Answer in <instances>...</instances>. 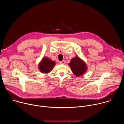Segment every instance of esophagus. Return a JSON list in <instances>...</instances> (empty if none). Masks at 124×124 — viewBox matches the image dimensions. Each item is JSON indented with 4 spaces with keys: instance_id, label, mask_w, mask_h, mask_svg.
Segmentation results:
<instances>
[{
    "instance_id": "34e87169",
    "label": "esophagus",
    "mask_w": 124,
    "mask_h": 124,
    "mask_svg": "<svg viewBox=\"0 0 124 124\" xmlns=\"http://www.w3.org/2000/svg\"><path fill=\"white\" fill-rule=\"evenodd\" d=\"M65 61L64 60H63V61H60V62H59V63H60V64H65Z\"/></svg>"
}]
</instances>
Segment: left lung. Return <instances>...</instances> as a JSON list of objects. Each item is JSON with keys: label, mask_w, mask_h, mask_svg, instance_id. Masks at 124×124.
Returning <instances> with one entry per match:
<instances>
[{"label": "left lung", "mask_w": 124, "mask_h": 124, "mask_svg": "<svg viewBox=\"0 0 124 124\" xmlns=\"http://www.w3.org/2000/svg\"><path fill=\"white\" fill-rule=\"evenodd\" d=\"M69 65L73 73L78 77L85 74L87 70V67L85 62L78 56L70 60Z\"/></svg>", "instance_id": "8db88e82"}]
</instances>
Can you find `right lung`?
<instances>
[{"instance_id": "obj_1", "label": "right lung", "mask_w": 124, "mask_h": 124, "mask_svg": "<svg viewBox=\"0 0 124 124\" xmlns=\"http://www.w3.org/2000/svg\"><path fill=\"white\" fill-rule=\"evenodd\" d=\"M55 62L51 60L49 58L44 57L38 65V68L40 71L43 74H48L54 68Z\"/></svg>"}]
</instances>
